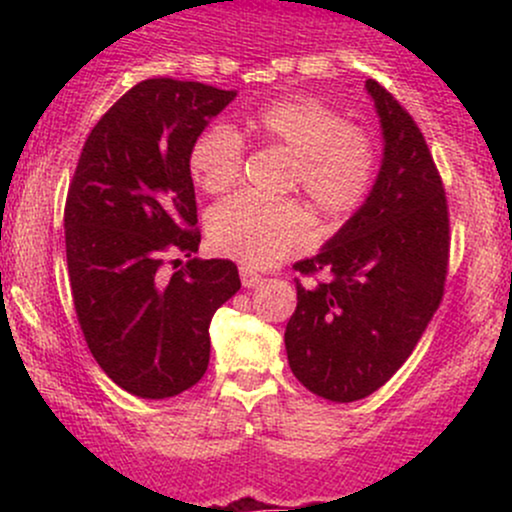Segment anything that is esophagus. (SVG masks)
I'll return each instance as SVG.
<instances>
[{
	"label": "esophagus",
	"mask_w": 512,
	"mask_h": 512,
	"mask_svg": "<svg viewBox=\"0 0 512 512\" xmlns=\"http://www.w3.org/2000/svg\"><path fill=\"white\" fill-rule=\"evenodd\" d=\"M240 281H243L245 289H255L257 284H262V276L250 267H240Z\"/></svg>",
	"instance_id": "1"
}]
</instances>
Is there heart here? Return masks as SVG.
<instances>
[{"label": "heart", "instance_id": "1", "mask_svg": "<svg viewBox=\"0 0 512 512\" xmlns=\"http://www.w3.org/2000/svg\"><path fill=\"white\" fill-rule=\"evenodd\" d=\"M262 144L293 161L289 187L305 192L327 221H342L363 207L378 178V149L368 134L315 98H289L262 108L250 120ZM243 137L231 125L204 129L190 149L192 178L209 195H221L243 173ZM209 240L221 255L272 267L310 243L308 211L298 202L269 204L250 195L223 202L209 216Z\"/></svg>", "mask_w": 512, "mask_h": 512}]
</instances>
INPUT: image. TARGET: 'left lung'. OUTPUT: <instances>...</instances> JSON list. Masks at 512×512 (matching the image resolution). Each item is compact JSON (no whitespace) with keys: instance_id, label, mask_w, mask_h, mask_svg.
Here are the masks:
<instances>
[{"instance_id":"8db88e82","label":"left lung","mask_w":512,"mask_h":512,"mask_svg":"<svg viewBox=\"0 0 512 512\" xmlns=\"http://www.w3.org/2000/svg\"><path fill=\"white\" fill-rule=\"evenodd\" d=\"M366 91L380 117L383 161L373 192L301 274L305 289L284 332L298 383L330 402H356L407 361L443 298L450 221L443 182L424 134L378 81Z\"/></svg>"}]
</instances>
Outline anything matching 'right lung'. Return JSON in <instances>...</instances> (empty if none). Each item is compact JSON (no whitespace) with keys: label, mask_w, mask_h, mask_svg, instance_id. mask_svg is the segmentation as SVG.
Instances as JSON below:
<instances>
[{"label":"right lung","mask_w":512,"mask_h":512,"mask_svg":"<svg viewBox=\"0 0 512 512\" xmlns=\"http://www.w3.org/2000/svg\"><path fill=\"white\" fill-rule=\"evenodd\" d=\"M236 91L178 79L132 86L88 134L64 209L69 284L88 349L142 399L190 390L209 366V325L240 289L231 260L199 250L190 149ZM178 262V260H175Z\"/></svg>","instance_id":"add662e5"}]
</instances>
